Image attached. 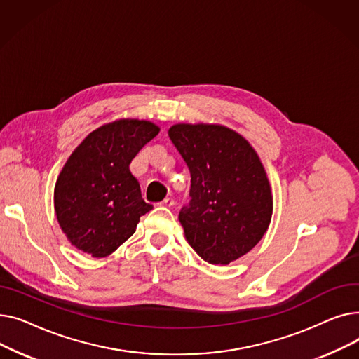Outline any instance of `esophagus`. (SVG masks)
I'll list each match as a JSON object with an SVG mask.
<instances>
[{
	"label": "esophagus",
	"mask_w": 359,
	"mask_h": 359,
	"mask_svg": "<svg viewBox=\"0 0 359 359\" xmlns=\"http://www.w3.org/2000/svg\"><path fill=\"white\" fill-rule=\"evenodd\" d=\"M158 205H160V206H167V208H170V206L175 205V201H173L172 198H165V199L161 201Z\"/></svg>",
	"instance_id": "obj_1"
}]
</instances>
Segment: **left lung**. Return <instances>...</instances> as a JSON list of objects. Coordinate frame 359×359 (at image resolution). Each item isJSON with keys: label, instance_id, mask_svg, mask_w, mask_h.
Masks as SVG:
<instances>
[{"label": "left lung", "instance_id": "8db88e82", "mask_svg": "<svg viewBox=\"0 0 359 359\" xmlns=\"http://www.w3.org/2000/svg\"><path fill=\"white\" fill-rule=\"evenodd\" d=\"M168 137L191 172V202L179 214L186 240L203 260L229 265L269 227L273 201L265 168L227 126L177 123Z\"/></svg>", "mask_w": 359, "mask_h": 359}]
</instances>
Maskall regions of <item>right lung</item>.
Masks as SVG:
<instances>
[{"label": "right lung", "instance_id": "add662e5", "mask_svg": "<svg viewBox=\"0 0 359 359\" xmlns=\"http://www.w3.org/2000/svg\"><path fill=\"white\" fill-rule=\"evenodd\" d=\"M158 132L153 122L119 119L93 130L74 149L53 192L56 218L72 246L93 257L109 256L153 210L129 164Z\"/></svg>", "mask_w": 359, "mask_h": 359}]
</instances>
